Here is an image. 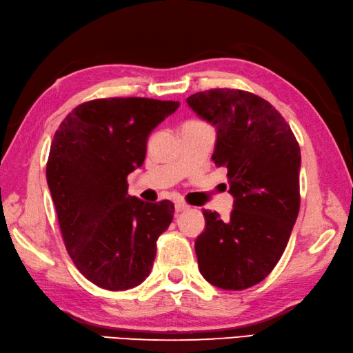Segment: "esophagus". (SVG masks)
<instances>
[{"mask_svg": "<svg viewBox=\"0 0 353 353\" xmlns=\"http://www.w3.org/2000/svg\"><path fill=\"white\" fill-rule=\"evenodd\" d=\"M174 208H176V211L177 213H182V211H185V210H188L190 207L187 203H183V202H176V205H174Z\"/></svg>", "mask_w": 353, "mask_h": 353, "instance_id": "34e87169", "label": "esophagus"}]
</instances>
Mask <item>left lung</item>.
Returning a JSON list of instances; mask_svg holds the SVG:
<instances>
[{"instance_id": "obj_1", "label": "left lung", "mask_w": 353, "mask_h": 353, "mask_svg": "<svg viewBox=\"0 0 353 353\" xmlns=\"http://www.w3.org/2000/svg\"><path fill=\"white\" fill-rule=\"evenodd\" d=\"M187 103L214 126L211 159L227 168L234 199L227 221L203 210L205 230L194 242L199 270L223 290H243L268 276L296 222L299 145L283 115L252 92L211 89Z\"/></svg>"}]
</instances>
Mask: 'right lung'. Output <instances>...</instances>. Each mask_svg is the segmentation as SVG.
Returning a JSON list of instances; mask_svg holds the SVG:
<instances>
[{"mask_svg":"<svg viewBox=\"0 0 353 353\" xmlns=\"http://www.w3.org/2000/svg\"><path fill=\"white\" fill-rule=\"evenodd\" d=\"M177 108L142 97L86 101L54 136L46 177L63 239L79 272L106 290L148 278L172 221V202L130 196L126 177L143 165L151 131Z\"/></svg>","mask_w":353,"mask_h":353,"instance_id":"add662e5","label":"right lung"}]
</instances>
